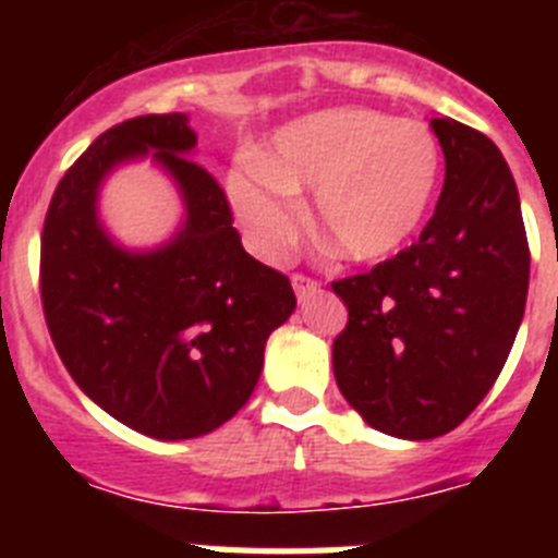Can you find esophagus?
<instances>
[{
	"label": "esophagus",
	"mask_w": 558,
	"mask_h": 558,
	"mask_svg": "<svg viewBox=\"0 0 558 558\" xmlns=\"http://www.w3.org/2000/svg\"><path fill=\"white\" fill-rule=\"evenodd\" d=\"M318 288H322V282H318V279H313V276L293 274V290L299 299H307V295H313Z\"/></svg>",
	"instance_id": "34e87169"
}]
</instances>
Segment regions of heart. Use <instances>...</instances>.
Segmentation results:
<instances>
[{"label":"heart","instance_id":"1","mask_svg":"<svg viewBox=\"0 0 558 558\" xmlns=\"http://www.w3.org/2000/svg\"><path fill=\"white\" fill-rule=\"evenodd\" d=\"M441 150L430 128L374 108H327L279 128L263 159L231 170L229 198L254 248L279 256L304 229L302 192L335 254L374 263L418 231L436 195Z\"/></svg>","mask_w":558,"mask_h":558}]
</instances>
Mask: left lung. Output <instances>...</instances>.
<instances>
[{"label": "left lung", "instance_id": "obj_1", "mask_svg": "<svg viewBox=\"0 0 558 558\" xmlns=\"http://www.w3.org/2000/svg\"><path fill=\"white\" fill-rule=\"evenodd\" d=\"M445 186L418 240L332 282L349 322L332 343L340 393L374 430L436 438L506 366L529 295L531 251L514 175L486 133L430 120Z\"/></svg>", "mask_w": 558, "mask_h": 558}]
</instances>
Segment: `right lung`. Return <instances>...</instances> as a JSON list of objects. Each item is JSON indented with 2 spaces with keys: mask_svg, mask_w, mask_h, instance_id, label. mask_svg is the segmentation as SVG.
I'll return each instance as SVG.
<instances>
[{
  "mask_svg": "<svg viewBox=\"0 0 558 558\" xmlns=\"http://www.w3.org/2000/svg\"><path fill=\"white\" fill-rule=\"evenodd\" d=\"M184 113L100 133L58 181L41 231V304L63 366L88 399L145 436L211 433L248 402L265 340L295 310L290 279L245 254L226 192L190 159ZM156 149L187 204L172 244L131 255L96 223V190Z\"/></svg>",
  "mask_w": 558,
  "mask_h": 558,
  "instance_id": "obj_1",
  "label": "right lung"
}]
</instances>
